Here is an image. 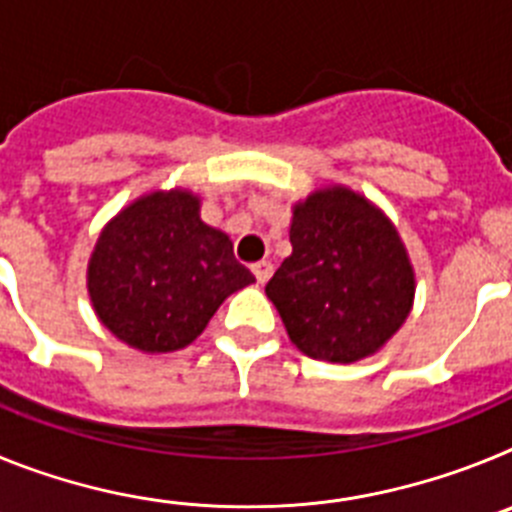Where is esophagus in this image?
Here are the masks:
<instances>
[{
  "instance_id": "34e87169",
  "label": "esophagus",
  "mask_w": 512,
  "mask_h": 512,
  "mask_svg": "<svg viewBox=\"0 0 512 512\" xmlns=\"http://www.w3.org/2000/svg\"><path fill=\"white\" fill-rule=\"evenodd\" d=\"M251 271H253V277H256V282L266 284L271 277V271H274V266H271L269 261H259V264L251 266Z\"/></svg>"
}]
</instances>
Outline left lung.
Wrapping results in <instances>:
<instances>
[{"mask_svg": "<svg viewBox=\"0 0 512 512\" xmlns=\"http://www.w3.org/2000/svg\"><path fill=\"white\" fill-rule=\"evenodd\" d=\"M292 256L266 284L289 338L318 361L374 354L405 323L415 295L400 235L351 189L310 194L295 207Z\"/></svg>", "mask_w": 512, "mask_h": 512, "instance_id": "left-lung-1", "label": "left lung"}]
</instances>
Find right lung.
<instances>
[{
    "mask_svg": "<svg viewBox=\"0 0 512 512\" xmlns=\"http://www.w3.org/2000/svg\"><path fill=\"white\" fill-rule=\"evenodd\" d=\"M251 282L228 235L202 223L200 200L189 192H153L125 207L89 261L99 320L151 354L192 343L225 297Z\"/></svg>",
    "mask_w": 512,
    "mask_h": 512,
    "instance_id": "obj_1",
    "label": "right lung"
}]
</instances>
